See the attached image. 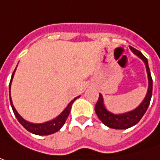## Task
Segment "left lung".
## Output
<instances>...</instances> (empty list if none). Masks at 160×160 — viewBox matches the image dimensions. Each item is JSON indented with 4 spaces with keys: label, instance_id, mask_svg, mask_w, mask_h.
Returning <instances> with one entry per match:
<instances>
[{
    "label": "left lung",
    "instance_id": "obj_1",
    "mask_svg": "<svg viewBox=\"0 0 160 160\" xmlns=\"http://www.w3.org/2000/svg\"><path fill=\"white\" fill-rule=\"evenodd\" d=\"M129 48L135 55H137L144 61V63L146 65L148 78V92H147L145 99L143 100V102L140 103V105L138 107H137L133 111L121 113V114H114L106 109L104 106V103H103L102 95L101 93L99 94V99L95 104V112H96L97 116L99 117V119L102 122V123H104L106 126H108L110 128H113V129H127V128H130L133 125L137 124L141 120V118L143 117L145 112H147V110L149 106V103H150L151 97H152L153 81L148 59L140 51L137 50L136 48H134L132 47H129Z\"/></svg>",
    "mask_w": 160,
    "mask_h": 160
}]
</instances>
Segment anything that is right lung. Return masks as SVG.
I'll list each match as a JSON object with an SVG mask.
<instances>
[{"label": "right lung", "mask_w": 160, "mask_h": 160, "mask_svg": "<svg viewBox=\"0 0 160 160\" xmlns=\"http://www.w3.org/2000/svg\"><path fill=\"white\" fill-rule=\"evenodd\" d=\"M16 69V68H15ZM15 69L12 75V78H11V81H10V85H9V96H10V102H11V106L12 108V111H13V113L15 115V117L17 118V120L19 121V123L22 124V126L27 130L29 131L30 133L32 134H35V135H38V136H48V135H51V134H54L56 132H58V130H60V128L64 125L66 120L69 114V112H70V109H71V105L73 103V102L79 98L80 96L74 98V100H72L68 104V106L66 107L65 110L58 116L56 117L55 119L51 120V121H48V122H46V123H33L24 120L22 118V116L17 112V111L15 110L13 104H12V99H11V83H12V80L13 78V75H14V72H15Z\"/></svg>", "instance_id": "add662e5"}]
</instances>
